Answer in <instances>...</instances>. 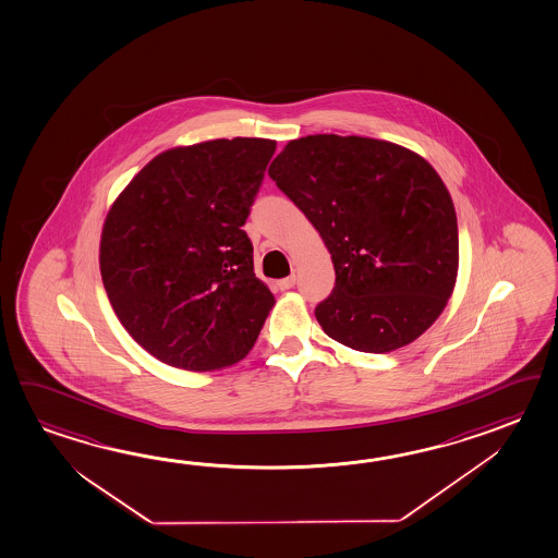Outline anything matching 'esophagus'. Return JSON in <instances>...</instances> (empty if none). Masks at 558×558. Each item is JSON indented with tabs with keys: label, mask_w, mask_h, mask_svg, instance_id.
<instances>
[{
	"label": "esophagus",
	"mask_w": 558,
	"mask_h": 558,
	"mask_svg": "<svg viewBox=\"0 0 558 558\" xmlns=\"http://www.w3.org/2000/svg\"><path fill=\"white\" fill-rule=\"evenodd\" d=\"M295 283H296L295 275H289V277H284V279H281V281H277V284H279V289H281V291H287V289H291V287H295Z\"/></svg>",
	"instance_id": "34e87169"
}]
</instances>
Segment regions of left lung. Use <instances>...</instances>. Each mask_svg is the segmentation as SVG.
<instances>
[{"label": "left lung", "mask_w": 558, "mask_h": 558, "mask_svg": "<svg viewBox=\"0 0 558 558\" xmlns=\"http://www.w3.org/2000/svg\"><path fill=\"white\" fill-rule=\"evenodd\" d=\"M335 265L315 317L330 339L384 354L434 325L458 277L459 238L448 187L404 146L339 134L291 141L269 166Z\"/></svg>", "instance_id": "1"}]
</instances>
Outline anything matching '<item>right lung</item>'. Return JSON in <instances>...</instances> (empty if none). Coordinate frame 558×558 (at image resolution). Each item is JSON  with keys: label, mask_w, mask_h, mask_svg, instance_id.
<instances>
[{"label": "right lung", "mask_w": 558, "mask_h": 558, "mask_svg": "<svg viewBox=\"0 0 558 558\" xmlns=\"http://www.w3.org/2000/svg\"><path fill=\"white\" fill-rule=\"evenodd\" d=\"M219 138L158 154L112 204L100 275L122 327L158 361L218 371L259 337L275 296L241 230L275 153Z\"/></svg>", "instance_id": "right-lung-1"}]
</instances>
